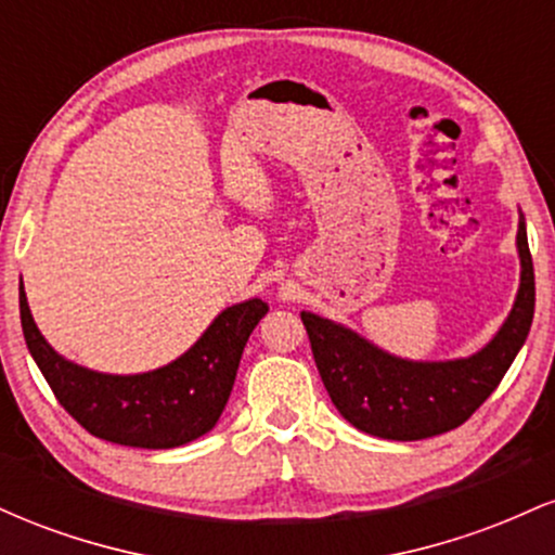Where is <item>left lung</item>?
<instances>
[{
    "mask_svg": "<svg viewBox=\"0 0 555 555\" xmlns=\"http://www.w3.org/2000/svg\"><path fill=\"white\" fill-rule=\"evenodd\" d=\"M517 247V302L493 341L467 360H399L339 323L302 313L318 373L341 417L388 441H420L467 423L501 384L532 326L534 271L525 219H519Z\"/></svg>",
    "mask_w": 555,
    "mask_h": 555,
    "instance_id": "8db88e82",
    "label": "left lung"
}]
</instances>
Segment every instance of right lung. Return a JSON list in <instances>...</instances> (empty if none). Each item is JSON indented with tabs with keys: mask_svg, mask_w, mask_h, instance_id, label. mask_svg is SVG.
<instances>
[{
	"mask_svg": "<svg viewBox=\"0 0 555 555\" xmlns=\"http://www.w3.org/2000/svg\"><path fill=\"white\" fill-rule=\"evenodd\" d=\"M266 313L263 299L232 305L193 349L167 367L106 375L75 365L49 347L36 328L21 282L25 344L56 401L91 436L135 449H175L214 428L232 393L242 349Z\"/></svg>",
	"mask_w": 555,
	"mask_h": 555,
	"instance_id": "add662e5",
	"label": "right lung"
}]
</instances>
